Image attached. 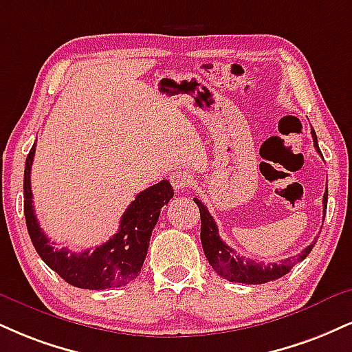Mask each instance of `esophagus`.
Wrapping results in <instances>:
<instances>
[{"mask_svg": "<svg viewBox=\"0 0 352 352\" xmlns=\"http://www.w3.org/2000/svg\"><path fill=\"white\" fill-rule=\"evenodd\" d=\"M168 179H170L172 187L175 190H185L193 184V175L187 170H173L168 175Z\"/></svg>", "mask_w": 352, "mask_h": 352, "instance_id": "34e87169", "label": "esophagus"}]
</instances>
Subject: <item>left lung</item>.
<instances>
[{"label": "left lung", "mask_w": 352, "mask_h": 352, "mask_svg": "<svg viewBox=\"0 0 352 352\" xmlns=\"http://www.w3.org/2000/svg\"><path fill=\"white\" fill-rule=\"evenodd\" d=\"M313 135V144H315V149L320 152L318 147V139H316L315 131H311ZM323 157V155H321ZM193 201L198 205L200 210V218H201V245L203 251H205L206 259H208L210 265L214 269V272L221 275L223 278L230 282H239V283H249V285H259V283H267L277 278L283 277L285 274H289L292 267L298 262H302L308 254L311 252L313 245L316 244V239L313 241L310 245L303 249L302 252L297 256L290 257V259H283L282 262H256L251 259H244L239 254L234 252V249H231L224 241L219 238L218 234V226L214 223L213 217L210 214V211L206 210V206L198 200L193 198ZM326 205H328V188L323 195V208L326 214Z\"/></svg>", "instance_id": "left-lung-1"}]
</instances>
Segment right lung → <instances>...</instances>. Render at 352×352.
Segmentation results:
<instances>
[{"mask_svg": "<svg viewBox=\"0 0 352 352\" xmlns=\"http://www.w3.org/2000/svg\"><path fill=\"white\" fill-rule=\"evenodd\" d=\"M34 154L36 144L28 154L24 167V217L29 236L41 259L67 283L78 289L104 290L134 280L142 269L160 208L173 197L170 182L162 180L142 190L126 208L120 221V230L107 243L93 251L87 249L82 252H74L67 248L58 249L55 243H50L34 214L31 190Z\"/></svg>", "mask_w": 352, "mask_h": 352, "instance_id": "right-lung-1", "label": "right lung"}]
</instances>
